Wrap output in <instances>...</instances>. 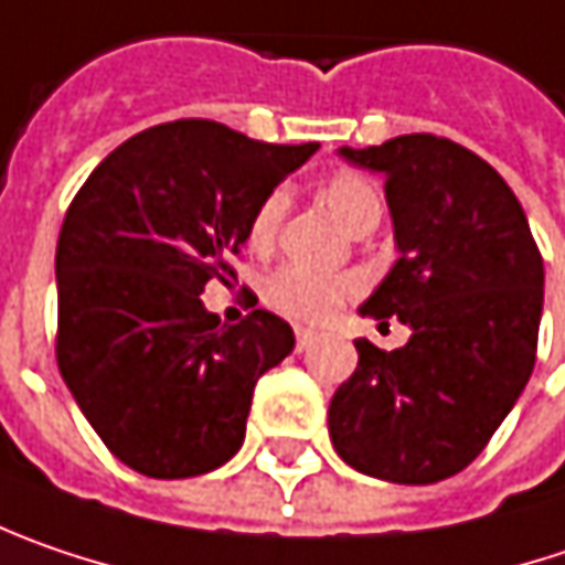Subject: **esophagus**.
Listing matches in <instances>:
<instances>
[{
  "mask_svg": "<svg viewBox=\"0 0 565 565\" xmlns=\"http://www.w3.org/2000/svg\"><path fill=\"white\" fill-rule=\"evenodd\" d=\"M294 335H297V351H307L316 342V332L313 329H307V326H297Z\"/></svg>",
  "mask_w": 565,
  "mask_h": 565,
  "instance_id": "obj_1",
  "label": "esophagus"
}]
</instances>
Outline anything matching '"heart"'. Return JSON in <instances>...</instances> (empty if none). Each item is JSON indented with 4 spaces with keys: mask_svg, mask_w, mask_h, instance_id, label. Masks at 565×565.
I'll use <instances>...</instances> for the list:
<instances>
[{
    "mask_svg": "<svg viewBox=\"0 0 565 565\" xmlns=\"http://www.w3.org/2000/svg\"><path fill=\"white\" fill-rule=\"evenodd\" d=\"M322 201L345 230H358L364 223H377L383 211L377 184L364 179V175H358V172L332 175L329 182L322 184ZM284 211H287V194L284 191H271L258 204V211L252 214L249 223L252 249H268L275 243ZM354 290H358L354 278H322V275H310L303 268H278L262 287L268 307L294 316V319H307V322L329 319Z\"/></svg>",
    "mask_w": 565,
    "mask_h": 565,
    "instance_id": "1",
    "label": "heart"
}]
</instances>
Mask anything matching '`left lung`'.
Instances as JSON below:
<instances>
[{
  "label": "left lung",
  "mask_w": 565,
  "mask_h": 565,
  "mask_svg": "<svg viewBox=\"0 0 565 565\" xmlns=\"http://www.w3.org/2000/svg\"><path fill=\"white\" fill-rule=\"evenodd\" d=\"M339 156L381 172L399 258L361 316H396L409 342L358 339L329 403V438L358 473L428 486L460 473L534 371L544 262L505 179L445 137L406 134Z\"/></svg>",
  "instance_id": "1"
}]
</instances>
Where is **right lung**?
<instances>
[{"label":"right lung","instance_id":"right-lung-1","mask_svg":"<svg viewBox=\"0 0 565 565\" xmlns=\"http://www.w3.org/2000/svg\"><path fill=\"white\" fill-rule=\"evenodd\" d=\"M319 143L271 147L214 120L120 143L70 204L56 243V364L120 463L156 480L223 467L252 390L294 351L281 316L220 322L201 300L252 214Z\"/></svg>","mask_w":565,"mask_h":565}]
</instances>
